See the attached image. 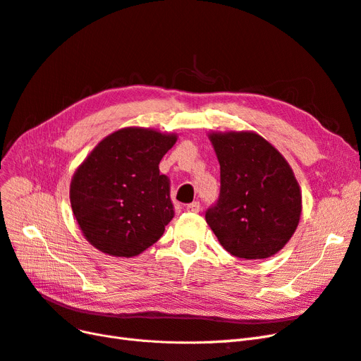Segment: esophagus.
<instances>
[{
	"instance_id": "esophagus-1",
	"label": "esophagus",
	"mask_w": 361,
	"mask_h": 361,
	"mask_svg": "<svg viewBox=\"0 0 361 361\" xmlns=\"http://www.w3.org/2000/svg\"><path fill=\"white\" fill-rule=\"evenodd\" d=\"M186 209H188V212H194V214L200 212V202H192L191 204L186 206Z\"/></svg>"
}]
</instances>
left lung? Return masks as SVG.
<instances>
[{
    "label": "left lung",
    "instance_id": "left-lung-1",
    "mask_svg": "<svg viewBox=\"0 0 361 361\" xmlns=\"http://www.w3.org/2000/svg\"><path fill=\"white\" fill-rule=\"evenodd\" d=\"M221 190L206 212L224 250L245 259L269 258L291 239L302 214V192L276 147L254 131L212 133Z\"/></svg>",
    "mask_w": 361,
    "mask_h": 361
}]
</instances>
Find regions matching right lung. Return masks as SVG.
Instances as JSON below:
<instances>
[{"mask_svg": "<svg viewBox=\"0 0 361 361\" xmlns=\"http://www.w3.org/2000/svg\"><path fill=\"white\" fill-rule=\"evenodd\" d=\"M176 134L128 127L109 134L85 158L70 185L79 227L98 251L135 257L152 246L175 216L170 179L159 161Z\"/></svg>", "mask_w": 361, "mask_h": 361, "instance_id": "add662e5", "label": "right lung"}]
</instances>
